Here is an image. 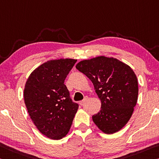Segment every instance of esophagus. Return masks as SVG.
I'll return each instance as SVG.
<instances>
[{"label":"esophagus","instance_id":"obj_1","mask_svg":"<svg viewBox=\"0 0 159 159\" xmlns=\"http://www.w3.org/2000/svg\"><path fill=\"white\" fill-rule=\"evenodd\" d=\"M88 100H89V97H87V96H85V98H84V99L83 100H81V101L80 102V105H83L84 104V103L86 102V101H88Z\"/></svg>","mask_w":159,"mask_h":159}]
</instances>
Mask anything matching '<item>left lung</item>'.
Returning <instances> with one entry per match:
<instances>
[{
  "label": "left lung",
  "mask_w": 159,
  "mask_h": 159,
  "mask_svg": "<svg viewBox=\"0 0 159 159\" xmlns=\"http://www.w3.org/2000/svg\"><path fill=\"white\" fill-rule=\"evenodd\" d=\"M75 68L91 80L101 100V109L93 121L105 134L118 132L129 120L137 102L134 72L118 59L103 56L80 61Z\"/></svg>",
  "instance_id": "obj_1"
}]
</instances>
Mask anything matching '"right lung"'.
<instances>
[{
	"instance_id": "obj_1",
	"label": "right lung",
	"mask_w": 159,
	"mask_h": 159,
	"mask_svg": "<svg viewBox=\"0 0 159 159\" xmlns=\"http://www.w3.org/2000/svg\"><path fill=\"white\" fill-rule=\"evenodd\" d=\"M77 60H50L32 72L24 89V100L32 122L42 134L61 139L67 134L79 105L72 101L64 84Z\"/></svg>"
}]
</instances>
